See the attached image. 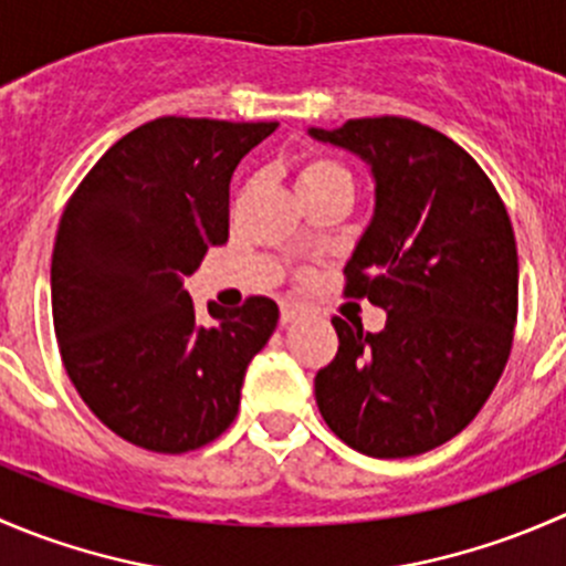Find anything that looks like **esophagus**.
Wrapping results in <instances>:
<instances>
[{"label": "esophagus", "mask_w": 566, "mask_h": 566, "mask_svg": "<svg viewBox=\"0 0 566 566\" xmlns=\"http://www.w3.org/2000/svg\"><path fill=\"white\" fill-rule=\"evenodd\" d=\"M301 315H304V310H301V306H295V304H282V323H284V325L295 323V319H298Z\"/></svg>", "instance_id": "esophagus-1"}]
</instances>
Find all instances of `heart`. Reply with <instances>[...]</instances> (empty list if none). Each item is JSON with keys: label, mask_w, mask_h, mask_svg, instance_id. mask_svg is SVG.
Returning a JSON list of instances; mask_svg holds the SVG:
<instances>
[{"label": "heart", "mask_w": 566, "mask_h": 566, "mask_svg": "<svg viewBox=\"0 0 566 566\" xmlns=\"http://www.w3.org/2000/svg\"><path fill=\"white\" fill-rule=\"evenodd\" d=\"M295 186H298L301 197L306 199V197H312V193H319V191L353 188V177H350V172H347L345 164L312 153V156H304V161L298 164Z\"/></svg>", "instance_id": "b5f03b06"}]
</instances>
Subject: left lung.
<instances>
[{"label":"left lung","instance_id":"8db88e82","mask_svg":"<svg viewBox=\"0 0 566 566\" xmlns=\"http://www.w3.org/2000/svg\"><path fill=\"white\" fill-rule=\"evenodd\" d=\"M369 164L375 213L345 265V295L386 328L334 317L339 350L315 378L336 438L394 460L452 441L499 384L517 323V247L499 191L441 130L408 117L310 128Z\"/></svg>","mask_w":566,"mask_h":566}]
</instances>
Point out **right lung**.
<instances>
[{"label": "right lung", "mask_w": 566, "mask_h": 566, "mask_svg": "<svg viewBox=\"0 0 566 566\" xmlns=\"http://www.w3.org/2000/svg\"><path fill=\"white\" fill-rule=\"evenodd\" d=\"M276 123L158 117L114 142L67 199L51 254V312L78 397L147 452L182 454L235 421L243 375L279 323L254 295L208 304L182 279L230 238V180Z\"/></svg>", "instance_id": "1"}]
</instances>
